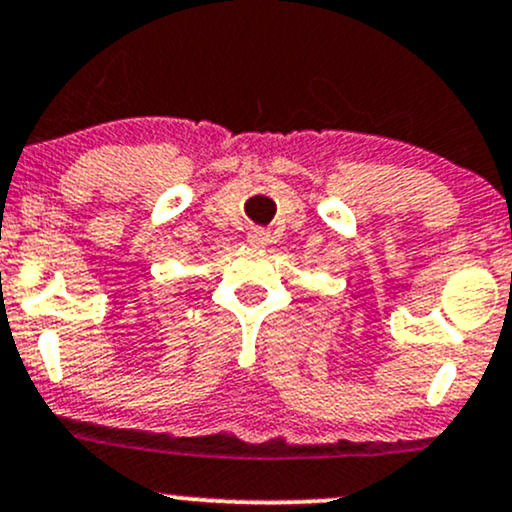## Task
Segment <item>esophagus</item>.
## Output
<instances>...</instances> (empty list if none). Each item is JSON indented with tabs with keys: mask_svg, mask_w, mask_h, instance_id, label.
Here are the masks:
<instances>
[{
	"mask_svg": "<svg viewBox=\"0 0 512 512\" xmlns=\"http://www.w3.org/2000/svg\"><path fill=\"white\" fill-rule=\"evenodd\" d=\"M247 238H250V243L252 245H265L267 243V230H262V228H252L250 233H247Z\"/></svg>",
	"mask_w": 512,
	"mask_h": 512,
	"instance_id": "34e87169",
	"label": "esophagus"
}]
</instances>
